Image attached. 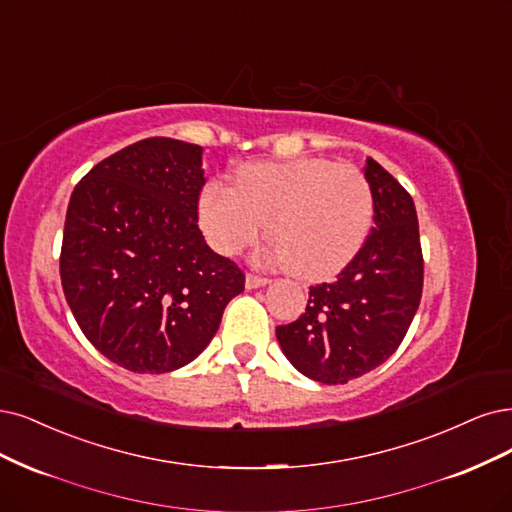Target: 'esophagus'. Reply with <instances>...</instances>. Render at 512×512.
I'll return each instance as SVG.
<instances>
[{"mask_svg": "<svg viewBox=\"0 0 512 512\" xmlns=\"http://www.w3.org/2000/svg\"><path fill=\"white\" fill-rule=\"evenodd\" d=\"M269 281H271V279H267V277H260V275H256V273H248V275H245V286H248L250 290L267 286Z\"/></svg>", "mask_w": 512, "mask_h": 512, "instance_id": "34e87169", "label": "esophagus"}]
</instances>
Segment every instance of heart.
Masks as SVG:
<instances>
[{
    "mask_svg": "<svg viewBox=\"0 0 512 512\" xmlns=\"http://www.w3.org/2000/svg\"><path fill=\"white\" fill-rule=\"evenodd\" d=\"M235 186L211 182L199 197V222L211 248L237 256L267 222L271 258L305 281L328 279L356 258L375 216L364 173L326 158L248 163Z\"/></svg>",
    "mask_w": 512,
    "mask_h": 512,
    "instance_id": "heart-1",
    "label": "heart"
}]
</instances>
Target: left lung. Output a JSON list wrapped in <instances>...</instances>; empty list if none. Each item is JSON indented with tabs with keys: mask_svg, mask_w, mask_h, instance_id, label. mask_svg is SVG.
<instances>
[{
	"mask_svg": "<svg viewBox=\"0 0 512 512\" xmlns=\"http://www.w3.org/2000/svg\"><path fill=\"white\" fill-rule=\"evenodd\" d=\"M375 226L339 277L309 288L296 322L277 326L294 368L313 381L339 385L390 358L407 334L424 290L417 211L392 173L366 158Z\"/></svg>",
	"mask_w": 512,
	"mask_h": 512,
	"instance_id": "obj_1",
	"label": "left lung"
}]
</instances>
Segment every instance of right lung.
Here are the masks:
<instances>
[{
  "instance_id": "right-lung-1",
  "label": "right lung",
  "mask_w": 512,
  "mask_h": 512,
  "mask_svg": "<svg viewBox=\"0 0 512 512\" xmlns=\"http://www.w3.org/2000/svg\"><path fill=\"white\" fill-rule=\"evenodd\" d=\"M203 148L148 137L103 158L69 199L61 286L84 337L133 373H169L214 339L245 288L199 228Z\"/></svg>"
}]
</instances>
